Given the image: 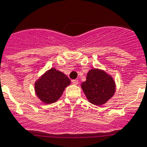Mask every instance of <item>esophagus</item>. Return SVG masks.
Masks as SVG:
<instances>
[{
	"label": "esophagus",
	"mask_w": 147,
	"mask_h": 147,
	"mask_svg": "<svg viewBox=\"0 0 147 147\" xmlns=\"http://www.w3.org/2000/svg\"><path fill=\"white\" fill-rule=\"evenodd\" d=\"M71 83L73 84H75V85H77V84H78V80H72V81H71Z\"/></svg>",
	"instance_id": "1"
}]
</instances>
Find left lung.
Segmentation results:
<instances>
[{"label":"left lung","instance_id":"1","mask_svg":"<svg viewBox=\"0 0 147 147\" xmlns=\"http://www.w3.org/2000/svg\"><path fill=\"white\" fill-rule=\"evenodd\" d=\"M82 88L89 102L96 106L104 104L115 92V84L112 76L98 69L88 72Z\"/></svg>","mask_w":147,"mask_h":147}]
</instances>
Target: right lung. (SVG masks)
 I'll return each instance as SVG.
<instances>
[{"mask_svg": "<svg viewBox=\"0 0 147 147\" xmlns=\"http://www.w3.org/2000/svg\"><path fill=\"white\" fill-rule=\"evenodd\" d=\"M70 83L69 78L65 74L51 68L35 82L34 90L43 102L51 104L59 100Z\"/></svg>", "mask_w": 147, "mask_h": 147, "instance_id": "add662e5", "label": "right lung"}]
</instances>
